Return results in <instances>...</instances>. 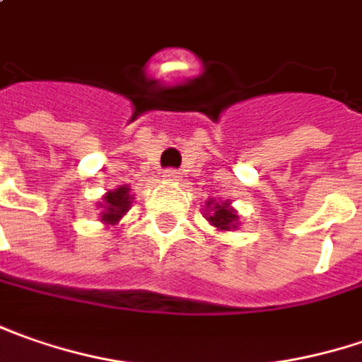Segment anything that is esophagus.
Wrapping results in <instances>:
<instances>
[{
    "label": "esophagus",
    "instance_id": "obj_1",
    "mask_svg": "<svg viewBox=\"0 0 362 362\" xmlns=\"http://www.w3.org/2000/svg\"><path fill=\"white\" fill-rule=\"evenodd\" d=\"M182 174L180 170H174V168H170V170H165L164 172V180L168 182H180Z\"/></svg>",
    "mask_w": 362,
    "mask_h": 362
}]
</instances>
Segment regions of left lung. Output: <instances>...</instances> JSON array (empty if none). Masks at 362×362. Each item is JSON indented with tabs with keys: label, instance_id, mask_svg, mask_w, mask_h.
<instances>
[{
	"label": "left lung",
	"instance_id": "1",
	"mask_svg": "<svg viewBox=\"0 0 362 362\" xmlns=\"http://www.w3.org/2000/svg\"><path fill=\"white\" fill-rule=\"evenodd\" d=\"M206 218L212 227H216V230H233L239 225V216L237 212L230 209L228 200L223 202H206Z\"/></svg>",
	"mask_w": 362,
	"mask_h": 362
}]
</instances>
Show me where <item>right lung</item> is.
I'll list each match as a JSON object with an SVG mask.
<instances>
[{
    "label": "right lung",
    "instance_id": "right-lung-1",
    "mask_svg": "<svg viewBox=\"0 0 362 362\" xmlns=\"http://www.w3.org/2000/svg\"><path fill=\"white\" fill-rule=\"evenodd\" d=\"M129 186H119L115 190H109L103 197L101 204V221L105 225H117L119 218L129 211L132 206V194H129Z\"/></svg>",
    "mask_w": 362,
    "mask_h": 362
}]
</instances>
